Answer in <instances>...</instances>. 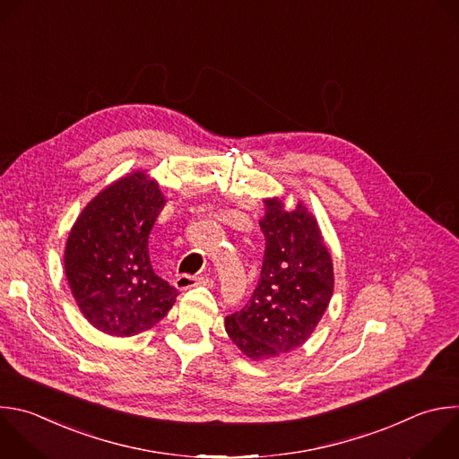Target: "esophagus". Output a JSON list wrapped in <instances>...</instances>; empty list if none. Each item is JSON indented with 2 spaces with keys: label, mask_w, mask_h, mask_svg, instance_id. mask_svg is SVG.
I'll return each mask as SVG.
<instances>
[{
  "label": "esophagus",
  "mask_w": 459,
  "mask_h": 459,
  "mask_svg": "<svg viewBox=\"0 0 459 459\" xmlns=\"http://www.w3.org/2000/svg\"><path fill=\"white\" fill-rule=\"evenodd\" d=\"M202 282H209V277L207 275H202V277H196V275H189V273H182L177 277V288L178 290H187V288H193L196 284H202Z\"/></svg>",
  "instance_id": "obj_1"
}]
</instances>
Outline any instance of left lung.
Returning a JSON list of instances; mask_svg holds the SVG:
<instances>
[{"instance_id":"1","label":"left lung","mask_w":459,"mask_h":459,"mask_svg":"<svg viewBox=\"0 0 459 459\" xmlns=\"http://www.w3.org/2000/svg\"><path fill=\"white\" fill-rule=\"evenodd\" d=\"M261 277L250 300L225 319L232 342L252 360L272 359L307 342L333 293V264L317 220L302 204L284 211L264 200Z\"/></svg>"}]
</instances>
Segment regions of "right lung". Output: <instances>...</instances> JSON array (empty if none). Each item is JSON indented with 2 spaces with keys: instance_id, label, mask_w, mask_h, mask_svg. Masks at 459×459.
<instances>
[{
  "instance_id": "1",
  "label": "right lung",
  "mask_w": 459,
  "mask_h": 459,
  "mask_svg": "<svg viewBox=\"0 0 459 459\" xmlns=\"http://www.w3.org/2000/svg\"><path fill=\"white\" fill-rule=\"evenodd\" d=\"M164 204L159 184L136 171L100 191L70 230L68 284L82 316L102 333L145 332L177 300L178 290L155 273L147 248Z\"/></svg>"
}]
</instances>
